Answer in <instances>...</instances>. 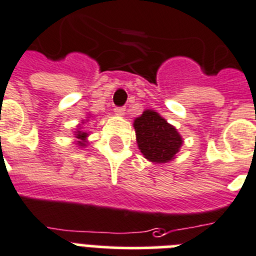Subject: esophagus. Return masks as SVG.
Returning a JSON list of instances; mask_svg holds the SVG:
<instances>
[{"mask_svg":"<svg viewBox=\"0 0 256 256\" xmlns=\"http://www.w3.org/2000/svg\"><path fill=\"white\" fill-rule=\"evenodd\" d=\"M114 112L118 116H124L126 108H124V107H115V108H114Z\"/></svg>","mask_w":256,"mask_h":256,"instance_id":"1","label":"esophagus"}]
</instances>
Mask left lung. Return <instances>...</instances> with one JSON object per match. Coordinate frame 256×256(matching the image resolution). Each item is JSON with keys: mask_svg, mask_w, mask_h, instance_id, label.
Masks as SVG:
<instances>
[{"mask_svg": "<svg viewBox=\"0 0 256 256\" xmlns=\"http://www.w3.org/2000/svg\"><path fill=\"white\" fill-rule=\"evenodd\" d=\"M136 141L144 158L152 163H168L176 158L184 140L160 114L145 110L133 122Z\"/></svg>", "mask_w": 256, "mask_h": 256, "instance_id": "obj_1", "label": "left lung"}]
</instances>
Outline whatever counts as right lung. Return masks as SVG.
Segmentation results:
<instances>
[{
    "label": "right lung",
    "instance_id": "obj_1",
    "mask_svg": "<svg viewBox=\"0 0 256 256\" xmlns=\"http://www.w3.org/2000/svg\"><path fill=\"white\" fill-rule=\"evenodd\" d=\"M88 118H90V114H89L86 119H82V123L78 124L76 126V130H72L74 134H75V144L78 146V148H85V146H88V137H89V132L82 130V124H85L88 122Z\"/></svg>",
    "mask_w": 256,
    "mask_h": 256
}]
</instances>
